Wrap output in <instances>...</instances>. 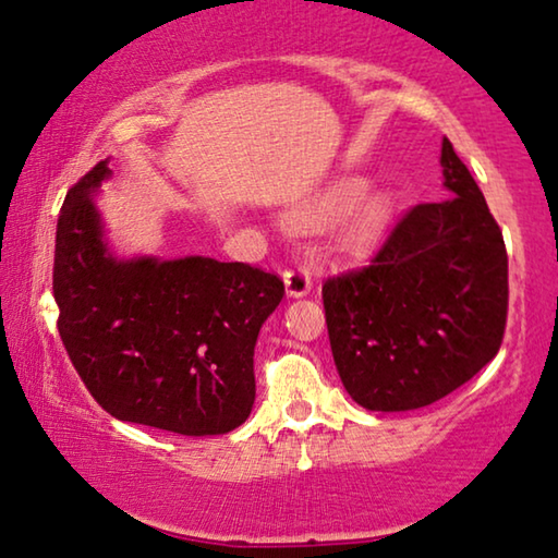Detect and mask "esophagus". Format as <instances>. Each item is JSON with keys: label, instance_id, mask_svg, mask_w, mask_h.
<instances>
[{"label": "esophagus", "instance_id": "esophagus-1", "mask_svg": "<svg viewBox=\"0 0 558 558\" xmlns=\"http://www.w3.org/2000/svg\"><path fill=\"white\" fill-rule=\"evenodd\" d=\"M282 280H286V288H288V295L290 298L308 295L311 288H313L311 270L305 268V265H295V268L286 270V276H282Z\"/></svg>", "mask_w": 558, "mask_h": 558}]
</instances>
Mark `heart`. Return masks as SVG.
<instances>
[{"label": "heart", "mask_w": 558, "mask_h": 558, "mask_svg": "<svg viewBox=\"0 0 558 558\" xmlns=\"http://www.w3.org/2000/svg\"><path fill=\"white\" fill-rule=\"evenodd\" d=\"M364 192L359 182H343L333 186L331 192L316 199L308 207L298 209L293 215V225L301 230H320V227L336 222V219L347 215V227H343V238L349 245L364 247L374 242L384 232L389 222L391 202L384 192Z\"/></svg>", "instance_id": "1"}]
</instances>
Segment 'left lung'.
<instances>
[{
	"label": "left lung",
	"mask_w": 558,
	"mask_h": 558,
	"mask_svg": "<svg viewBox=\"0 0 558 558\" xmlns=\"http://www.w3.org/2000/svg\"><path fill=\"white\" fill-rule=\"evenodd\" d=\"M439 163L454 197L414 204L368 265L324 282L336 368L351 399L372 412L437 402L504 343V232L447 138Z\"/></svg>",
	"instance_id": "obj_1"
}]
</instances>
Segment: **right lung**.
I'll return each instance as SVG.
<instances>
[{
  "label": "right lung",
  "mask_w": 558,
  "mask_h": 558,
  "mask_svg": "<svg viewBox=\"0 0 558 558\" xmlns=\"http://www.w3.org/2000/svg\"><path fill=\"white\" fill-rule=\"evenodd\" d=\"M100 161L58 217L52 295L58 331L93 399L116 420L177 435H225L255 402L253 354L286 286L211 257L116 260L90 194Z\"/></svg>",
  "instance_id": "add662e5"
}]
</instances>
